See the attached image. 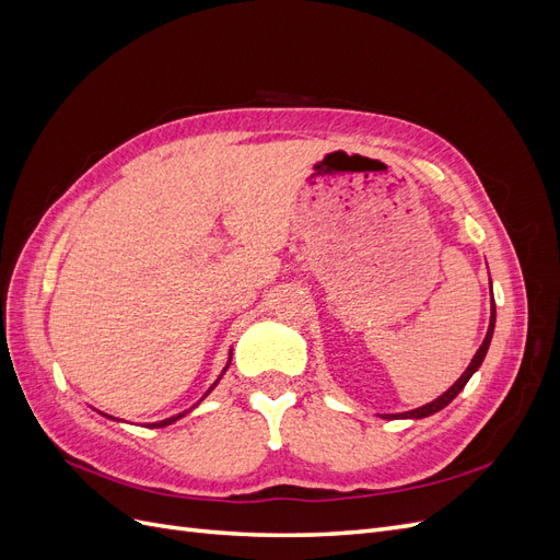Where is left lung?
Wrapping results in <instances>:
<instances>
[{"label": "left lung", "mask_w": 560, "mask_h": 560, "mask_svg": "<svg viewBox=\"0 0 560 560\" xmlns=\"http://www.w3.org/2000/svg\"><path fill=\"white\" fill-rule=\"evenodd\" d=\"M493 331H495V303L493 306H490V322H488V331H486V338H483V343L479 346V350H477V354H474L471 358V362H469V366L465 369V374L457 378L444 395H439L434 401H430V404H422V406H418V409H413V411H406V413H397V418H413V420H420V418H428V416H432V413H436V411H442L444 406H448L457 395L463 393V387L467 385V381L477 374L479 371V366L483 364V358H486V352H488V346H490V338H493ZM381 418H389L387 413L385 416H381Z\"/></svg>", "instance_id": "left-lung-1"}]
</instances>
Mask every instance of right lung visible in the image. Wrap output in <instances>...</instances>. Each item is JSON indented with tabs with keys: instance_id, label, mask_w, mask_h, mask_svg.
<instances>
[{
	"instance_id": "obj_1",
	"label": "right lung",
	"mask_w": 560,
	"mask_h": 560,
	"mask_svg": "<svg viewBox=\"0 0 560 560\" xmlns=\"http://www.w3.org/2000/svg\"><path fill=\"white\" fill-rule=\"evenodd\" d=\"M231 354H233V350L229 352V362H226V366L222 369V374H219V378H217V381H214V383L210 385V389H208V393H206V395H202V397L198 399V404H200L202 399H206V397H208V395L212 393V389L217 387V383H219V381H222V376L226 374V369H229V364H231ZM198 404H194V406H191V409H196V406H198ZM191 409H189V411H191ZM189 411H182V413H177V416H171V418H165V420H159V422H151V428H165V425H173V422H177L179 418H184V416H186V413H189ZM103 416H105V418H109V420H116L114 416H107V413H103Z\"/></svg>"
}]
</instances>
